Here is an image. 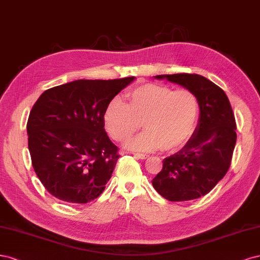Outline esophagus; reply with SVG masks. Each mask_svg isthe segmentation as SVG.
<instances>
[{"label": "esophagus", "mask_w": 260, "mask_h": 260, "mask_svg": "<svg viewBox=\"0 0 260 260\" xmlns=\"http://www.w3.org/2000/svg\"><path fill=\"white\" fill-rule=\"evenodd\" d=\"M134 156L137 157V158H141V160H145L149 155L147 154H142V153H134Z\"/></svg>", "instance_id": "34e87169"}]
</instances>
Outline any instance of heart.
I'll use <instances>...</instances> for the list:
<instances>
[{"instance_id": "obj_1", "label": "heart", "mask_w": 260, "mask_h": 260, "mask_svg": "<svg viewBox=\"0 0 260 260\" xmlns=\"http://www.w3.org/2000/svg\"><path fill=\"white\" fill-rule=\"evenodd\" d=\"M125 96L128 104L114 98L104 114L105 127L115 141L129 138L141 127V122L147 131L126 142L131 149L150 151L161 147L172 151L191 136L199 113L198 99L192 91L146 83Z\"/></svg>"}]
</instances>
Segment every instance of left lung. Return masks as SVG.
I'll return each instance as SVG.
<instances>
[{"mask_svg":"<svg viewBox=\"0 0 260 260\" xmlns=\"http://www.w3.org/2000/svg\"><path fill=\"white\" fill-rule=\"evenodd\" d=\"M188 88L198 99L200 118L177 153L163 160L152 186L166 200L183 202L206 196L227 174L237 142V124L229 99L215 83L196 73L156 75Z\"/></svg>","mask_w":260,"mask_h":260,"instance_id":"obj_1","label":"left lung"}]
</instances>
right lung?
Returning a JSON list of instances; mask_svg holds the SVG:
<instances>
[{
    "label": "right lung",
    "mask_w": 260,
    "mask_h": 260,
    "mask_svg": "<svg viewBox=\"0 0 260 260\" xmlns=\"http://www.w3.org/2000/svg\"><path fill=\"white\" fill-rule=\"evenodd\" d=\"M135 79L78 80L45 90L27 123L32 166L53 197L84 204L97 199L118 162L104 128L109 103Z\"/></svg>",
    "instance_id": "1"
}]
</instances>
